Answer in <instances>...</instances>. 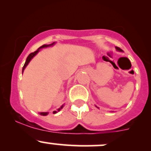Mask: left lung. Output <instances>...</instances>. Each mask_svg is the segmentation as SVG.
I'll list each match as a JSON object with an SVG mask.
<instances>
[{"instance_id": "left-lung-1", "label": "left lung", "mask_w": 151, "mask_h": 151, "mask_svg": "<svg viewBox=\"0 0 151 151\" xmlns=\"http://www.w3.org/2000/svg\"><path fill=\"white\" fill-rule=\"evenodd\" d=\"M115 48H116V50H118V51H120V52H123V50H121V48H119V47H115ZM96 107H97V108H99L98 106H96Z\"/></svg>"}]
</instances>
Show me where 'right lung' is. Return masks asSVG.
Segmentation results:
<instances>
[{"label":"right lung","mask_w":151,"mask_h":151,"mask_svg":"<svg viewBox=\"0 0 151 151\" xmlns=\"http://www.w3.org/2000/svg\"><path fill=\"white\" fill-rule=\"evenodd\" d=\"M54 44H55V42H53V43H52V44H51V45H42V47H39V48L38 49V50H36V51L33 52H32V53H30V54L28 56V58H27L26 61H25V64H24L23 68H22V73H23V71H24V70H25V67H26L27 66H28V64L29 63V62H30V60H31V59L33 58L34 57V56L36 55L37 54L38 52H39V50H40V49H42V48H45V47H50V46H52V45H54ZM63 104L62 105V106H60V108H58V111H54V112H53V114L57 113V112H59V111H60V109H61L62 108H63ZM40 115H48V112H40Z\"/></svg>","instance_id":"1"}]
</instances>
